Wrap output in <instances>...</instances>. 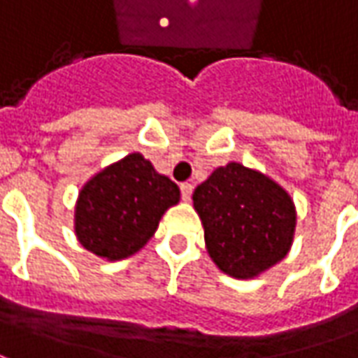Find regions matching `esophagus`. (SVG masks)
<instances>
[{"label":"esophagus","mask_w":358,"mask_h":358,"mask_svg":"<svg viewBox=\"0 0 358 358\" xmlns=\"http://www.w3.org/2000/svg\"><path fill=\"white\" fill-rule=\"evenodd\" d=\"M192 184H187V182H184V184H180V192H182V199L184 201H189V197H192Z\"/></svg>","instance_id":"1"}]
</instances>
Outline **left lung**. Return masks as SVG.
Instances as JSON below:
<instances>
[{"instance_id": "left-lung-1", "label": "left lung", "mask_w": 358, "mask_h": 358, "mask_svg": "<svg viewBox=\"0 0 358 358\" xmlns=\"http://www.w3.org/2000/svg\"><path fill=\"white\" fill-rule=\"evenodd\" d=\"M192 199L203 224L205 248L222 273L252 279L289 254L296 209L266 174L229 162L199 184Z\"/></svg>"}]
</instances>
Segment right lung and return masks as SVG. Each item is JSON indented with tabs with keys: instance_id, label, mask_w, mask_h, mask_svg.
Instances as JSON below:
<instances>
[{
	"instance_id": "right-lung-1",
	"label": "right lung",
	"mask_w": 358,
	"mask_h": 358,
	"mask_svg": "<svg viewBox=\"0 0 358 358\" xmlns=\"http://www.w3.org/2000/svg\"><path fill=\"white\" fill-rule=\"evenodd\" d=\"M180 189L141 153L94 174L79 192L75 234L85 250L108 262L134 256L153 236Z\"/></svg>"
}]
</instances>
